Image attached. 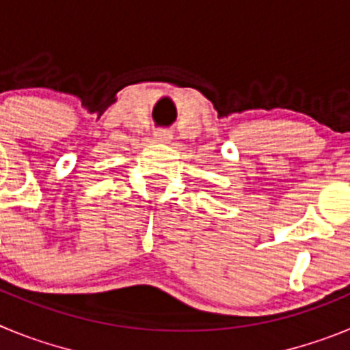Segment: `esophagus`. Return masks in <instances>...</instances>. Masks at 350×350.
Returning <instances> with one entry per match:
<instances>
[{
  "label": "esophagus",
  "instance_id": "34e87169",
  "mask_svg": "<svg viewBox=\"0 0 350 350\" xmlns=\"http://www.w3.org/2000/svg\"><path fill=\"white\" fill-rule=\"evenodd\" d=\"M154 137H156L159 142H168V140H172L173 135H172V131H170V129H156Z\"/></svg>",
  "mask_w": 350,
  "mask_h": 350
}]
</instances>
